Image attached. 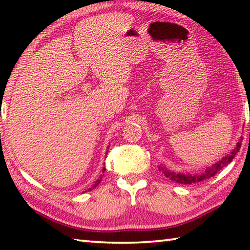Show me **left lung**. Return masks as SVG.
Masks as SVG:
<instances>
[{
	"label": "left lung",
	"mask_w": 250,
	"mask_h": 250,
	"mask_svg": "<svg viewBox=\"0 0 250 250\" xmlns=\"http://www.w3.org/2000/svg\"><path fill=\"white\" fill-rule=\"evenodd\" d=\"M240 146H242V143L238 142L237 143L236 147L234 149V151L231 152V153L225 156V158H223L219 162L215 163L214 166H211L210 167L207 168L205 172L201 173V174H197V175H184V174H175L174 172H170L167 168L164 167H161V171L164 174V176H167L168 180H171L173 182H175V183H179V184H194V183H198V182H202V181H205L207 179H210V177H213L214 175H216L217 173L222 170L224 167H226L228 163L231 162V160L235 158V155L238 153V151L240 149Z\"/></svg>",
	"instance_id": "8db88e82"
}]
</instances>
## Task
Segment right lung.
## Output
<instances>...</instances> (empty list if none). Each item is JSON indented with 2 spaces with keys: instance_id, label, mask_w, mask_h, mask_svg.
I'll list each match as a JSON object with an SVG mask.
<instances>
[{
  "instance_id": "add662e5",
  "label": "right lung",
  "mask_w": 250,
  "mask_h": 250,
  "mask_svg": "<svg viewBox=\"0 0 250 250\" xmlns=\"http://www.w3.org/2000/svg\"><path fill=\"white\" fill-rule=\"evenodd\" d=\"M104 171H105V168L104 167V170H103V172H104ZM101 179H103V177H100V179H99V180H97V182H96V183H95V185H94V186H92V188H96V186H97V185H98V184L100 183V181H101ZM89 189H91V188H89Z\"/></svg>"
}]
</instances>
